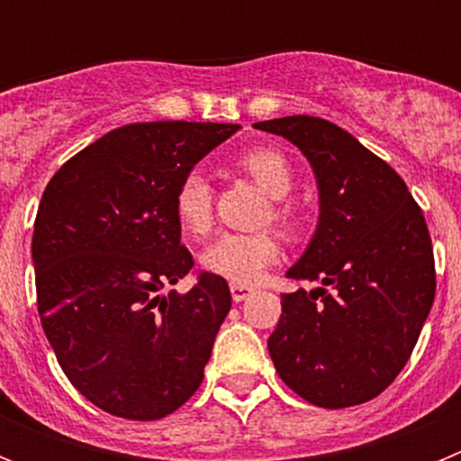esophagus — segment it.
<instances>
[{
  "mask_svg": "<svg viewBox=\"0 0 461 461\" xmlns=\"http://www.w3.org/2000/svg\"><path fill=\"white\" fill-rule=\"evenodd\" d=\"M251 293H254V288L247 286V284H230V295H233L235 303H242V300H247Z\"/></svg>",
  "mask_w": 461,
  "mask_h": 461,
  "instance_id": "esophagus-1",
  "label": "esophagus"
}]
</instances>
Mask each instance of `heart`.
Returning a JSON list of instances; mask_svg holds the SVG:
<instances>
[{"label":"heart","instance_id":"obj_1","mask_svg":"<svg viewBox=\"0 0 461 461\" xmlns=\"http://www.w3.org/2000/svg\"><path fill=\"white\" fill-rule=\"evenodd\" d=\"M242 170L270 201V219L284 233H297L303 226V212L286 195L295 186V173L286 154L267 145H258L235 158ZM175 217L189 235H203L212 223V186L198 170L185 175L173 198ZM281 256V244L272 230L258 233H223L212 240L201 254L205 272L233 284H258Z\"/></svg>","mask_w":461,"mask_h":461}]
</instances>
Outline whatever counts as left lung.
Masks as SVG:
<instances>
[{
  "label": "left lung",
  "instance_id": "obj_1",
  "mask_svg": "<svg viewBox=\"0 0 461 461\" xmlns=\"http://www.w3.org/2000/svg\"><path fill=\"white\" fill-rule=\"evenodd\" d=\"M309 158L321 217L291 279L319 281L281 295L267 339L276 374L323 409L378 397L409 362L437 293L434 251L406 182L360 140L321 117L254 124Z\"/></svg>",
  "mask_w": 461,
  "mask_h": 461
}]
</instances>
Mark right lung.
Masks as SVG:
<instances>
[{
  "label": "right lung",
  "instance_id": "obj_1",
  "mask_svg": "<svg viewBox=\"0 0 461 461\" xmlns=\"http://www.w3.org/2000/svg\"><path fill=\"white\" fill-rule=\"evenodd\" d=\"M214 122H142L105 133L52 175L36 212V307L73 388L126 420H158L203 383L230 288L180 242L175 189L238 131Z\"/></svg>",
  "mask_w": 461,
  "mask_h": 461
}]
</instances>
